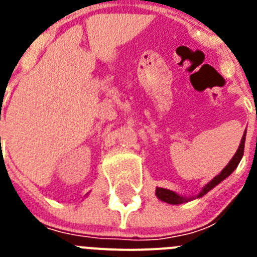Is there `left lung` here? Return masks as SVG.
Wrapping results in <instances>:
<instances>
[{
    "instance_id": "1",
    "label": "left lung",
    "mask_w": 257,
    "mask_h": 257,
    "mask_svg": "<svg viewBox=\"0 0 257 257\" xmlns=\"http://www.w3.org/2000/svg\"><path fill=\"white\" fill-rule=\"evenodd\" d=\"M244 142H246V131H244L243 136H242V140H240L239 147H238L237 152H235V154L230 160V162H229L228 165L224 167V170H222V171L220 172L217 176H215V178H213L210 183L206 184L205 187H203V189H202L201 192H199L198 196H197V198H201V197L205 196L206 193H208L211 189H212V188L216 187L217 184L221 183L224 179L228 178L229 175H230L231 172L237 169L238 163L240 162L242 157H243ZM156 196L158 197L161 201L166 202V203H170V205H180V203H185V202H189V201H192V199H194V197H193V198L192 197H190V198H187V197H181V196H179L178 193H175V192H172V190H169V189H165V188H157Z\"/></svg>"
}]
</instances>
